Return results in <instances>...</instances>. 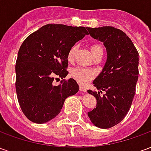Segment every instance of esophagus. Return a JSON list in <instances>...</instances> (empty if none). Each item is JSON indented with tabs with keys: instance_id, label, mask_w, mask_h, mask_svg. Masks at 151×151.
<instances>
[{
	"instance_id": "esophagus-1",
	"label": "esophagus",
	"mask_w": 151,
	"mask_h": 151,
	"mask_svg": "<svg viewBox=\"0 0 151 151\" xmlns=\"http://www.w3.org/2000/svg\"><path fill=\"white\" fill-rule=\"evenodd\" d=\"M79 90H80L81 91H84V92L86 91V88L85 86H83L82 85L79 86Z\"/></svg>"
}]
</instances>
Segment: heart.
<instances>
[{
  "instance_id": "obj_1",
  "label": "heart",
  "mask_w": 151,
  "mask_h": 151,
  "mask_svg": "<svg viewBox=\"0 0 151 151\" xmlns=\"http://www.w3.org/2000/svg\"><path fill=\"white\" fill-rule=\"evenodd\" d=\"M99 50H102V47H100V45H99L97 43L92 44L91 47L92 55L96 52H98ZM76 52H77V46L76 45L70 47V49L69 50L68 54H67V58L69 61H72L74 59ZM71 74H72L73 78L78 82L82 83V84H86L96 76V72L93 69L76 68V69H73Z\"/></svg>"
}]
</instances>
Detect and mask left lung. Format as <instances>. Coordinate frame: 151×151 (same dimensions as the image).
I'll list each match as a JSON object with an SVG mask.
<instances>
[{
  "instance_id": "obj_1",
  "label": "left lung",
  "mask_w": 151,
  "mask_h": 151,
  "mask_svg": "<svg viewBox=\"0 0 151 151\" xmlns=\"http://www.w3.org/2000/svg\"><path fill=\"white\" fill-rule=\"evenodd\" d=\"M87 30L107 50L104 67L93 82L99 91H87L97 100L96 108L87 114L95 126L109 129L123 120L132 105L139 74V55L132 40L120 29L102 27Z\"/></svg>"
}]
</instances>
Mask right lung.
<instances>
[{
    "label": "right lung",
    "instance_id": "add662e5",
    "mask_svg": "<svg viewBox=\"0 0 151 151\" xmlns=\"http://www.w3.org/2000/svg\"><path fill=\"white\" fill-rule=\"evenodd\" d=\"M88 35L84 27L47 24L23 41L16 60V92L22 111L36 124L49 121L60 112L64 102L75 95L79 86L69 72L67 54L70 47Z\"/></svg>",
    "mask_w": 151,
    "mask_h": 151
}]
</instances>
